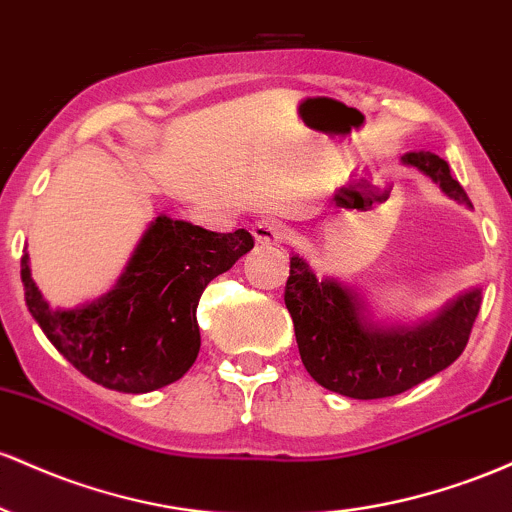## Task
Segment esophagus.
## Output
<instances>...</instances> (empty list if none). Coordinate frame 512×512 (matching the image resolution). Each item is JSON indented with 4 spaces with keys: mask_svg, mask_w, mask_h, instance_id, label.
Masks as SVG:
<instances>
[{
    "mask_svg": "<svg viewBox=\"0 0 512 512\" xmlns=\"http://www.w3.org/2000/svg\"><path fill=\"white\" fill-rule=\"evenodd\" d=\"M258 244H280L285 239V229L275 220H261L251 227Z\"/></svg>",
    "mask_w": 512,
    "mask_h": 512,
    "instance_id": "obj_1",
    "label": "esophagus"
}]
</instances>
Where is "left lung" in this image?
Segmentation results:
<instances>
[{"label": "left lung", "mask_w": 512, "mask_h": 512, "mask_svg": "<svg viewBox=\"0 0 512 512\" xmlns=\"http://www.w3.org/2000/svg\"><path fill=\"white\" fill-rule=\"evenodd\" d=\"M404 164L430 176L442 193L469 203L450 166L433 152H409ZM285 307L295 324L297 348L321 387L350 399H384L416 387L452 365L467 348L481 307V290L462 292L438 317L413 326H380L365 304L338 280L314 275L302 256L290 258Z\"/></svg>", "instance_id": "left-lung-1"}]
</instances>
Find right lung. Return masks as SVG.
<instances>
[{"instance_id":"right-lung-1","label":"right lung","mask_w":512,"mask_h":512,"mask_svg":"<svg viewBox=\"0 0 512 512\" xmlns=\"http://www.w3.org/2000/svg\"><path fill=\"white\" fill-rule=\"evenodd\" d=\"M254 237L220 234L159 215L116 287L77 309H50L21 256L28 312L48 341L91 382L142 394L181 380L200 350L195 309L212 278L229 271Z\"/></svg>"}]
</instances>
